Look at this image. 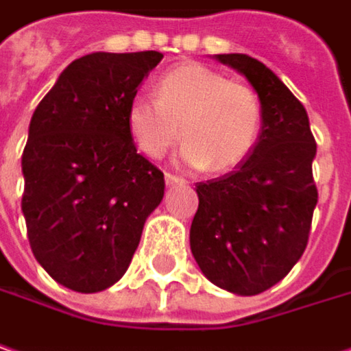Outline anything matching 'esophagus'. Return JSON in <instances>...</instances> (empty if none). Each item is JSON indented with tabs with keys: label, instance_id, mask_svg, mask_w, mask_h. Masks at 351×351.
I'll return each instance as SVG.
<instances>
[{
	"label": "esophagus",
	"instance_id": "obj_1",
	"mask_svg": "<svg viewBox=\"0 0 351 351\" xmlns=\"http://www.w3.org/2000/svg\"><path fill=\"white\" fill-rule=\"evenodd\" d=\"M165 182H167L169 186H173V184H184L186 180H184L182 176H176V175H171V173H167V175H165Z\"/></svg>",
	"mask_w": 351,
	"mask_h": 351
}]
</instances>
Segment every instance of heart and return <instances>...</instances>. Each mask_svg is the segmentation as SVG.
<instances>
[{"mask_svg":"<svg viewBox=\"0 0 351 351\" xmlns=\"http://www.w3.org/2000/svg\"><path fill=\"white\" fill-rule=\"evenodd\" d=\"M262 103L244 83L200 63H182L156 81V97L136 93L127 107V127L141 153L160 158L186 138L178 160L191 169L224 173L256 147Z\"/></svg>","mask_w":351,"mask_h":351,"instance_id":"b5f03b06","label":"heart"}]
</instances>
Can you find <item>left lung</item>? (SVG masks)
Returning <instances> with one entry per match:
<instances>
[{
  "label": "left lung",
  "instance_id": "1",
  "mask_svg": "<svg viewBox=\"0 0 351 351\" xmlns=\"http://www.w3.org/2000/svg\"><path fill=\"white\" fill-rule=\"evenodd\" d=\"M215 57L248 79L264 121L237 171L196 182L191 250L218 288L254 296L278 284L306 250L318 202L316 141L304 105L264 63L242 53Z\"/></svg>",
  "mask_w": 351,
  "mask_h": 351
}]
</instances>
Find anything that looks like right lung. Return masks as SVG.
<instances>
[{
  "mask_svg": "<svg viewBox=\"0 0 351 351\" xmlns=\"http://www.w3.org/2000/svg\"><path fill=\"white\" fill-rule=\"evenodd\" d=\"M162 53L75 59L41 99L21 156L33 256L55 282L91 294L127 272L165 175L136 153L127 107Z\"/></svg>",
  "mask_w": 351,
  "mask_h": 351,
  "instance_id": "right-lung-1",
  "label": "right lung"
}]
</instances>
